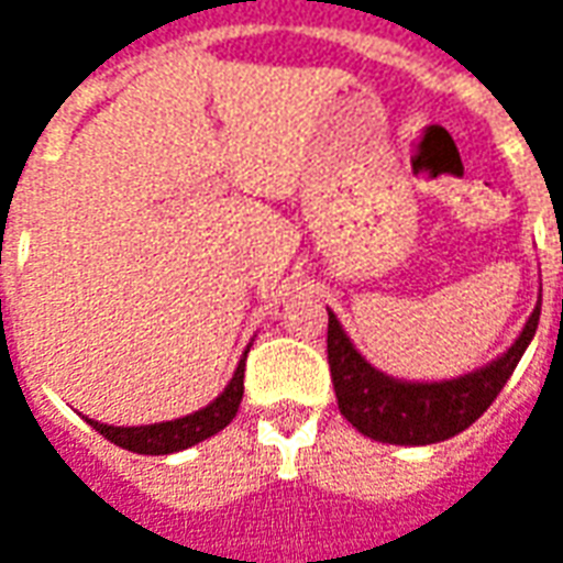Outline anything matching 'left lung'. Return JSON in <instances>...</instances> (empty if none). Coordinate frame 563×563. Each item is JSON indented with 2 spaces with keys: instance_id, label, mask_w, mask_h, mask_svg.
I'll return each mask as SVG.
<instances>
[{
  "instance_id": "8db88e82",
  "label": "left lung",
  "mask_w": 563,
  "mask_h": 563,
  "mask_svg": "<svg viewBox=\"0 0 563 563\" xmlns=\"http://www.w3.org/2000/svg\"><path fill=\"white\" fill-rule=\"evenodd\" d=\"M540 305L507 353L461 377L410 383L383 374L358 353L338 317L329 310V365L338 407L355 431L395 446H428L471 428L507 386L528 343L537 334Z\"/></svg>"
}]
</instances>
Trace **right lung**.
Listing matches in <instances>:
<instances>
[{
  "label": "right lung",
  "instance_id": "add662e5",
  "mask_svg": "<svg viewBox=\"0 0 563 563\" xmlns=\"http://www.w3.org/2000/svg\"><path fill=\"white\" fill-rule=\"evenodd\" d=\"M244 358L238 362L229 386L220 391V398H213L208 407H201V410L184 416V419L156 424H132V428H114V424L96 422V419H87V422L99 434L108 437L111 443L129 449V452H139V455H172V452H180V449L196 446L201 440H208L217 431H222L238 416V407H241V398H244Z\"/></svg>",
  "mask_w": 563,
  "mask_h": 563
}]
</instances>
